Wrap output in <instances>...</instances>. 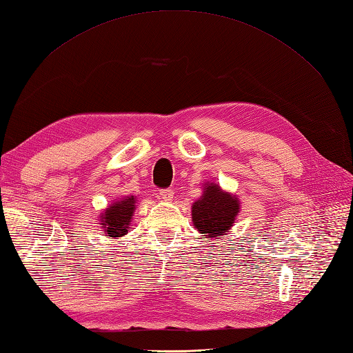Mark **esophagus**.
<instances>
[{
  "instance_id": "34e87169",
  "label": "esophagus",
  "mask_w": 353,
  "mask_h": 353,
  "mask_svg": "<svg viewBox=\"0 0 353 353\" xmlns=\"http://www.w3.org/2000/svg\"><path fill=\"white\" fill-rule=\"evenodd\" d=\"M160 197L163 201H172V197H174V190H170V188H161Z\"/></svg>"
}]
</instances>
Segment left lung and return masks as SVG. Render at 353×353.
<instances>
[{
  "label": "left lung",
  "instance_id": "1",
  "mask_svg": "<svg viewBox=\"0 0 353 353\" xmlns=\"http://www.w3.org/2000/svg\"><path fill=\"white\" fill-rule=\"evenodd\" d=\"M239 211L236 197L221 192L219 185H208L203 196L196 201L192 208L194 228L211 238L221 236L234 225L235 216Z\"/></svg>",
  "mask_w": 353,
  "mask_h": 353
}]
</instances>
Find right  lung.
<instances>
[{
    "mask_svg": "<svg viewBox=\"0 0 353 353\" xmlns=\"http://www.w3.org/2000/svg\"><path fill=\"white\" fill-rule=\"evenodd\" d=\"M134 210V197H127V199L114 203L103 214L101 228L105 230L106 236L118 238L125 235L128 230V225L133 216Z\"/></svg>",
    "mask_w": 353,
    "mask_h": 353,
    "instance_id": "1",
    "label": "right lung"
}]
</instances>
